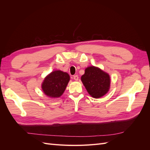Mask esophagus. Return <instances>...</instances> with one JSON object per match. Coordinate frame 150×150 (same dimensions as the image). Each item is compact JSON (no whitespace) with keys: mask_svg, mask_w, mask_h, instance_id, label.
<instances>
[{"mask_svg":"<svg viewBox=\"0 0 150 150\" xmlns=\"http://www.w3.org/2000/svg\"><path fill=\"white\" fill-rule=\"evenodd\" d=\"M73 79L75 80V81H78V79H79V77H78V75H76V76H74V77H73Z\"/></svg>","mask_w":150,"mask_h":150,"instance_id":"34e87169","label":"esophagus"}]
</instances>
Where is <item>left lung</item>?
Listing matches in <instances>:
<instances>
[{"label": "left lung", "instance_id": "left-lung-1", "mask_svg": "<svg viewBox=\"0 0 150 150\" xmlns=\"http://www.w3.org/2000/svg\"><path fill=\"white\" fill-rule=\"evenodd\" d=\"M81 79L88 93L94 98H100L104 96L110 88L111 80L109 74L93 66L86 68Z\"/></svg>", "mask_w": 150, "mask_h": 150}]
</instances>
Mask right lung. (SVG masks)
<instances>
[{
    "label": "right lung",
    "instance_id": "1",
    "mask_svg": "<svg viewBox=\"0 0 150 150\" xmlns=\"http://www.w3.org/2000/svg\"><path fill=\"white\" fill-rule=\"evenodd\" d=\"M69 80L70 76L67 72L53 71L44 78L41 84L42 90L47 97L59 98L64 93Z\"/></svg>",
    "mask_w": 150,
    "mask_h": 150
}]
</instances>
